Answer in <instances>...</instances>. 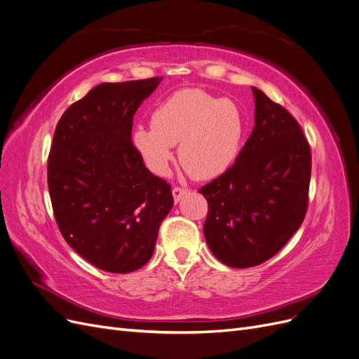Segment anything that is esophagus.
<instances>
[{"label":"esophagus","mask_w":359,"mask_h":359,"mask_svg":"<svg viewBox=\"0 0 359 359\" xmlns=\"http://www.w3.org/2000/svg\"><path fill=\"white\" fill-rule=\"evenodd\" d=\"M187 194V190L182 189V187H173L172 189V196H173V201L175 202H180L182 196H186Z\"/></svg>","instance_id":"esophagus-1"}]
</instances>
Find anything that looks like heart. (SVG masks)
I'll return each instance as SVG.
<instances>
[{
    "label": "heart",
    "instance_id": "heart-1",
    "mask_svg": "<svg viewBox=\"0 0 359 359\" xmlns=\"http://www.w3.org/2000/svg\"><path fill=\"white\" fill-rule=\"evenodd\" d=\"M244 119L232 100L202 90H181L163 100L151 127L139 124L132 139L147 166L165 175L178 144V158L196 180H211L231 168L240 151Z\"/></svg>",
    "mask_w": 359,
    "mask_h": 359
}]
</instances>
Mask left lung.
<instances>
[{"label":"left lung","mask_w":359,"mask_h":359,"mask_svg":"<svg viewBox=\"0 0 359 359\" xmlns=\"http://www.w3.org/2000/svg\"><path fill=\"white\" fill-rule=\"evenodd\" d=\"M255 127L233 165L203 186V235L227 266L264 264L295 233L309 205L311 153L297 119L257 88Z\"/></svg>","instance_id":"1"}]
</instances>
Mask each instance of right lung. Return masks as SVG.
Here are the masks:
<instances>
[{
    "label": "right lung",
    "instance_id": "add662e5",
    "mask_svg": "<svg viewBox=\"0 0 359 359\" xmlns=\"http://www.w3.org/2000/svg\"><path fill=\"white\" fill-rule=\"evenodd\" d=\"M160 82L97 85L62 114L53 135L48 187L57 224L76 253L107 273L148 262L173 206L170 186L132 142L133 115Z\"/></svg>",
    "mask_w": 359,
    "mask_h": 359
}]
</instances>
